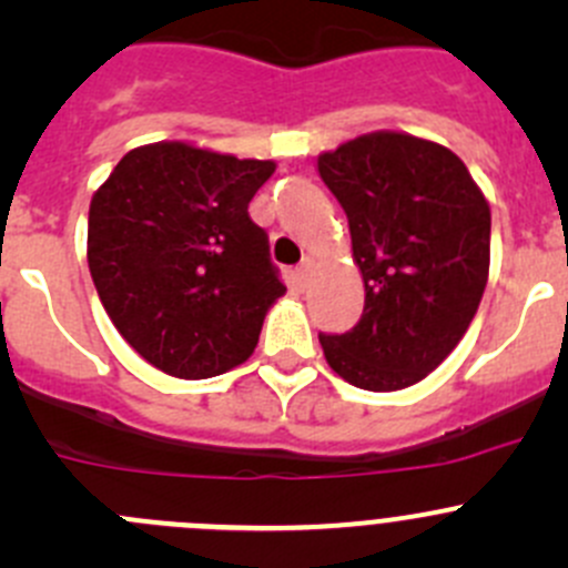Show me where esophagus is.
I'll use <instances>...</instances> for the list:
<instances>
[{
  "mask_svg": "<svg viewBox=\"0 0 568 568\" xmlns=\"http://www.w3.org/2000/svg\"><path fill=\"white\" fill-rule=\"evenodd\" d=\"M311 274H313V261H305L294 274L296 285H300V288H307V283H311Z\"/></svg>",
  "mask_w": 568,
  "mask_h": 568,
  "instance_id": "esophagus-1",
  "label": "esophagus"
}]
</instances>
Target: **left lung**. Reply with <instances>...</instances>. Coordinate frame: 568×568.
Instances as JSON below:
<instances>
[{"label":"left lung","mask_w":568,"mask_h":568,"mask_svg":"<svg viewBox=\"0 0 568 568\" xmlns=\"http://www.w3.org/2000/svg\"><path fill=\"white\" fill-rule=\"evenodd\" d=\"M348 216L363 318L318 335L348 385L393 393L426 379L464 337L489 280L491 211L450 148L371 131L316 159Z\"/></svg>","instance_id":"8db88e82"}]
</instances>
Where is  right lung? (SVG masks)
<instances>
[{"instance_id":"1","label":"right lung","mask_w":568,"mask_h":568,"mask_svg":"<svg viewBox=\"0 0 568 568\" xmlns=\"http://www.w3.org/2000/svg\"><path fill=\"white\" fill-rule=\"evenodd\" d=\"M277 164L192 142L125 153L95 189L88 263L106 316L153 368L211 379L247 363L285 294L247 205Z\"/></svg>"}]
</instances>
